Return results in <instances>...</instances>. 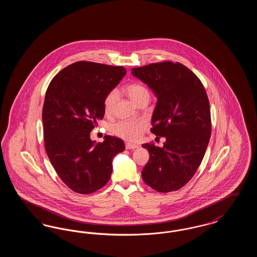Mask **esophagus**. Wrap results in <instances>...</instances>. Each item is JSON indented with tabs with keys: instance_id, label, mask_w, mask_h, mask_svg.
Segmentation results:
<instances>
[{
	"instance_id": "34e87169",
	"label": "esophagus",
	"mask_w": 257,
	"mask_h": 257,
	"mask_svg": "<svg viewBox=\"0 0 257 257\" xmlns=\"http://www.w3.org/2000/svg\"><path fill=\"white\" fill-rule=\"evenodd\" d=\"M125 147H126V149H136V148L139 147V146H138V145H134V144L127 143V144L125 145Z\"/></svg>"
}]
</instances>
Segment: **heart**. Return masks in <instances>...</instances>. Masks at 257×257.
<instances>
[{
  "label": "heart",
  "mask_w": 257,
  "mask_h": 257,
  "mask_svg": "<svg viewBox=\"0 0 257 257\" xmlns=\"http://www.w3.org/2000/svg\"><path fill=\"white\" fill-rule=\"evenodd\" d=\"M125 92L127 96L132 100L135 105H138L141 101L150 98L149 91L146 86L141 84H131L125 86ZM117 99L116 90H111L104 100V110L110 113L113 109L115 101ZM146 128V124L142 121H119L110 125V131L116 136L128 141H135L140 138L142 132Z\"/></svg>",
  "instance_id": "b5f03b06"
}]
</instances>
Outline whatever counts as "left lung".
Returning <instances> with one entry per match:
<instances>
[{"label": "left lung", "mask_w": 257, "mask_h": 257, "mask_svg": "<svg viewBox=\"0 0 257 257\" xmlns=\"http://www.w3.org/2000/svg\"><path fill=\"white\" fill-rule=\"evenodd\" d=\"M157 97L151 132L164 147L144 144L149 161L142 177L160 193L179 190L196 173L211 136L210 105L200 80L185 65L164 61L132 68Z\"/></svg>", "instance_id": "8db88e82"}]
</instances>
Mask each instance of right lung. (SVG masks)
<instances>
[{
    "label": "right lung",
    "mask_w": 257,
    "mask_h": 257,
    "mask_svg": "<svg viewBox=\"0 0 257 257\" xmlns=\"http://www.w3.org/2000/svg\"><path fill=\"white\" fill-rule=\"evenodd\" d=\"M126 70L90 61L62 69L46 91L42 120L45 149L63 183L79 194H91L108 183L112 159L125 149L121 139L91 141V130L104 117V100Z\"/></svg>",
    "instance_id": "right-lung-1"
}]
</instances>
